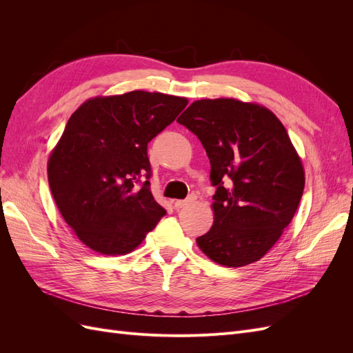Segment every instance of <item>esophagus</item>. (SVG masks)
Returning a JSON list of instances; mask_svg holds the SVG:
<instances>
[{
  "label": "esophagus",
  "instance_id": "obj_1",
  "mask_svg": "<svg viewBox=\"0 0 353 353\" xmlns=\"http://www.w3.org/2000/svg\"><path fill=\"white\" fill-rule=\"evenodd\" d=\"M191 200H193V197H188L187 200H176V201L174 203V205H175V209H183L184 206H187V205H188V203H190Z\"/></svg>",
  "mask_w": 353,
  "mask_h": 353
}]
</instances>
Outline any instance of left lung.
<instances>
[{"label":"left lung","instance_id":"1","mask_svg":"<svg viewBox=\"0 0 353 353\" xmlns=\"http://www.w3.org/2000/svg\"><path fill=\"white\" fill-rule=\"evenodd\" d=\"M178 123L197 135L210 162L212 228L197 245L228 268L259 261L292 222L305 188L301 157L271 110L234 99L197 100Z\"/></svg>","mask_w":353,"mask_h":353}]
</instances>
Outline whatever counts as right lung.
Wrapping results in <instances>:
<instances>
[{"mask_svg":"<svg viewBox=\"0 0 353 353\" xmlns=\"http://www.w3.org/2000/svg\"><path fill=\"white\" fill-rule=\"evenodd\" d=\"M187 99L131 91L85 101L48 159V184L63 219L94 252H132L165 216L150 191L147 144Z\"/></svg>","mask_w":353,"mask_h":353,"instance_id":"add662e5","label":"right lung"}]
</instances>
